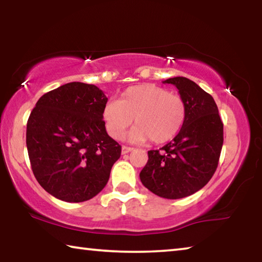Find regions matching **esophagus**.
Returning a JSON list of instances; mask_svg holds the SVG:
<instances>
[{
    "mask_svg": "<svg viewBox=\"0 0 262 262\" xmlns=\"http://www.w3.org/2000/svg\"><path fill=\"white\" fill-rule=\"evenodd\" d=\"M133 150V148H130V147H127V145H122V148H121V152H122V155H126V154H128V152H130Z\"/></svg>",
    "mask_w": 262,
    "mask_h": 262,
    "instance_id": "1",
    "label": "esophagus"
}]
</instances>
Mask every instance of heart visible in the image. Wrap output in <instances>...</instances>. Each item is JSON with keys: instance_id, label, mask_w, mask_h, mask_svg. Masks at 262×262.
<instances>
[{"instance_id": "obj_1", "label": "heart", "mask_w": 262, "mask_h": 262, "mask_svg": "<svg viewBox=\"0 0 262 262\" xmlns=\"http://www.w3.org/2000/svg\"><path fill=\"white\" fill-rule=\"evenodd\" d=\"M186 105L180 96L165 88L141 84L128 88L119 101H110L103 110L108 135L120 140L134 122L128 140L142 143L151 139L162 144L174 139L184 126Z\"/></svg>"}]
</instances>
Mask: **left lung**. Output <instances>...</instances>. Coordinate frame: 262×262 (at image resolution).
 I'll return each instance as SVG.
<instances>
[{
    "mask_svg": "<svg viewBox=\"0 0 262 262\" xmlns=\"http://www.w3.org/2000/svg\"><path fill=\"white\" fill-rule=\"evenodd\" d=\"M186 105L184 126L173 140L148 151L140 179L150 192L164 199L189 196L214 176L223 145V122L212 97L186 77L167 78Z\"/></svg>",
    "mask_w": 262,
    "mask_h": 262,
    "instance_id": "obj_1",
    "label": "left lung"
}]
</instances>
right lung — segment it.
<instances>
[{
  "mask_svg": "<svg viewBox=\"0 0 262 262\" xmlns=\"http://www.w3.org/2000/svg\"><path fill=\"white\" fill-rule=\"evenodd\" d=\"M107 103L94 84L72 82L41 96L26 125L33 174L59 200L83 202L107 184L121 145L103 120Z\"/></svg>",
  "mask_w": 262,
  "mask_h": 262,
  "instance_id": "1",
  "label": "right lung"
}]
</instances>
